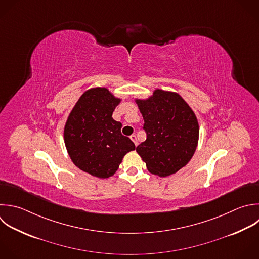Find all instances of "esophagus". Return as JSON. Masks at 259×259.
<instances>
[{
	"label": "esophagus",
	"instance_id": "esophagus-1",
	"mask_svg": "<svg viewBox=\"0 0 259 259\" xmlns=\"http://www.w3.org/2000/svg\"><path fill=\"white\" fill-rule=\"evenodd\" d=\"M130 138H131V140H132V141L135 143V145H136V146H138V140H137V136H136V135H132Z\"/></svg>",
	"mask_w": 259,
	"mask_h": 259
}]
</instances>
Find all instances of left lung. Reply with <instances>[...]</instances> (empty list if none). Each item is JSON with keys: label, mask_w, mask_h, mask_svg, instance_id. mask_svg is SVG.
Masks as SVG:
<instances>
[{"label": "left lung", "mask_w": 259, "mask_h": 259, "mask_svg": "<svg viewBox=\"0 0 259 259\" xmlns=\"http://www.w3.org/2000/svg\"><path fill=\"white\" fill-rule=\"evenodd\" d=\"M147 139L137 147L148 170L161 177L176 173L192 158L198 123L188 104L177 94L155 90L148 100H137Z\"/></svg>", "instance_id": "left-lung-1"}]
</instances>
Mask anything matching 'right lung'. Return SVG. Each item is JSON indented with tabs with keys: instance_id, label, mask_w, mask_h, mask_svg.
<instances>
[{
	"instance_id": "right-lung-1",
	"label": "right lung",
	"mask_w": 259,
	"mask_h": 259,
	"mask_svg": "<svg viewBox=\"0 0 259 259\" xmlns=\"http://www.w3.org/2000/svg\"><path fill=\"white\" fill-rule=\"evenodd\" d=\"M119 102L106 88L90 89L80 97L65 126V144L72 161L99 178L113 175L123 156L136 149L121 134V122L112 118Z\"/></svg>"
}]
</instances>
